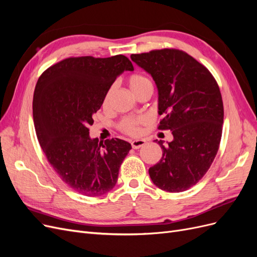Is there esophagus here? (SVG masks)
Here are the masks:
<instances>
[{
  "mask_svg": "<svg viewBox=\"0 0 257 257\" xmlns=\"http://www.w3.org/2000/svg\"><path fill=\"white\" fill-rule=\"evenodd\" d=\"M131 145L133 147V149H139V148L146 145V141L145 139H135V141L131 143Z\"/></svg>",
  "mask_w": 257,
  "mask_h": 257,
  "instance_id": "34e87169",
  "label": "esophagus"
}]
</instances>
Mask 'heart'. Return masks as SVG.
Returning <instances> with one entry per match:
<instances>
[{
	"label": "heart",
	"instance_id": "1",
	"mask_svg": "<svg viewBox=\"0 0 257 257\" xmlns=\"http://www.w3.org/2000/svg\"><path fill=\"white\" fill-rule=\"evenodd\" d=\"M127 83L128 87L131 89V91L136 94L137 92H139L141 90H143L144 88L148 87V85H152L151 81L147 78V77L143 76V75H132L128 77L127 79ZM111 93V89L108 90L107 93L104 96V100H103V105L106 106L108 104V100H109V96ZM147 123V119L145 116L141 115V116H128V118L123 119L120 123V128L124 133H126L128 135L132 136H137L141 134L142 132V125Z\"/></svg>",
	"mask_w": 257,
	"mask_h": 257
}]
</instances>
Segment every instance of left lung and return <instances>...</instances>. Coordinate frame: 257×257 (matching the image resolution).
Instances as JSON below:
<instances>
[{
  "mask_svg": "<svg viewBox=\"0 0 257 257\" xmlns=\"http://www.w3.org/2000/svg\"><path fill=\"white\" fill-rule=\"evenodd\" d=\"M158 88L160 130H170L167 145L155 142L162 159L149 168L159 189L179 193L195 185L211 166L219 150L224 118L222 95L213 76L181 50L162 49L132 54Z\"/></svg>",
  "mask_w": 257,
  "mask_h": 257,
  "instance_id": "8db88e82",
  "label": "left lung"
}]
</instances>
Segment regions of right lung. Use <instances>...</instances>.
<instances>
[{
    "label": "right lung",
    "mask_w": 257,
    "mask_h": 257,
    "mask_svg": "<svg viewBox=\"0 0 257 257\" xmlns=\"http://www.w3.org/2000/svg\"><path fill=\"white\" fill-rule=\"evenodd\" d=\"M124 71L134 66L122 54L68 58L46 69L36 83L33 120L38 143L62 181L85 196L113 189L132 149L119 138L98 144L89 135L93 114Z\"/></svg>",
    "instance_id": "add662e5"
}]
</instances>
